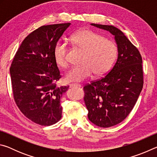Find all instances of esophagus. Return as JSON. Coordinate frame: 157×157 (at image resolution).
I'll use <instances>...</instances> for the list:
<instances>
[{"label": "esophagus", "instance_id": "34e87169", "mask_svg": "<svg viewBox=\"0 0 157 157\" xmlns=\"http://www.w3.org/2000/svg\"><path fill=\"white\" fill-rule=\"evenodd\" d=\"M70 87H71V88H73V87H81V85L79 84L73 83V84H70Z\"/></svg>", "mask_w": 157, "mask_h": 157}]
</instances>
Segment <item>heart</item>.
Instances as JSON below:
<instances>
[{"mask_svg": "<svg viewBox=\"0 0 157 157\" xmlns=\"http://www.w3.org/2000/svg\"><path fill=\"white\" fill-rule=\"evenodd\" d=\"M70 41L78 48L84 51L82 65L74 66L66 74L68 82H82L89 78L94 72L95 75L107 73L116 59L118 49L113 41L95 32L84 29L76 32L70 37ZM67 46L62 41L57 42L54 49L55 62L60 67H66Z\"/></svg>", "mask_w": 157, "mask_h": 157, "instance_id": "b5f03b06", "label": "heart"}]
</instances>
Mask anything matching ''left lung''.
Masks as SVG:
<instances>
[{"label": "left lung", "mask_w": 157, "mask_h": 157, "mask_svg": "<svg viewBox=\"0 0 157 157\" xmlns=\"http://www.w3.org/2000/svg\"><path fill=\"white\" fill-rule=\"evenodd\" d=\"M91 25L112 34L118 47V58L109 72L84 86L89 121L98 127H109L124 121L136 104L143 86L142 57L119 29Z\"/></svg>", "instance_id": "8db88e82"}]
</instances>
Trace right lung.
<instances>
[{"instance_id": "add662e5", "label": "right lung", "mask_w": 157, "mask_h": 157, "mask_svg": "<svg viewBox=\"0 0 157 157\" xmlns=\"http://www.w3.org/2000/svg\"><path fill=\"white\" fill-rule=\"evenodd\" d=\"M70 23L43 25L25 37L10 67L13 95L26 118L42 126L62 118L60 98L68 86L57 87L61 78L54 49Z\"/></svg>"}]
</instances>
